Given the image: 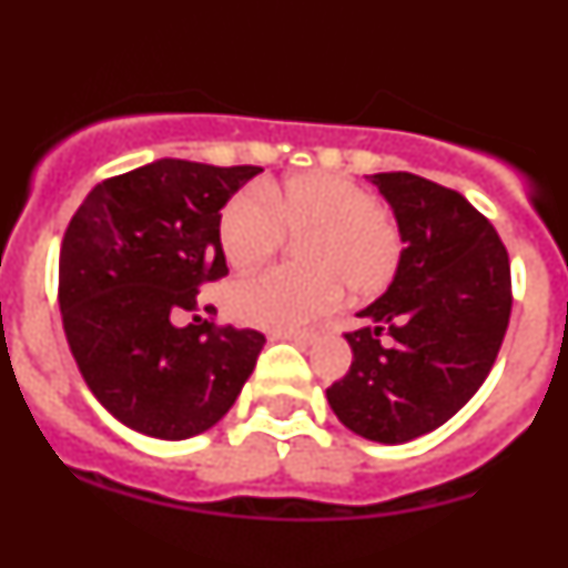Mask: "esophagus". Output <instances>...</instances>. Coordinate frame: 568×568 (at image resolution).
<instances>
[{
	"instance_id": "esophagus-1",
	"label": "esophagus",
	"mask_w": 568,
	"mask_h": 568,
	"mask_svg": "<svg viewBox=\"0 0 568 568\" xmlns=\"http://www.w3.org/2000/svg\"><path fill=\"white\" fill-rule=\"evenodd\" d=\"M278 338H287L298 346H310L318 338V329H304V333H278Z\"/></svg>"
}]
</instances>
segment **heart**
I'll use <instances>...</instances> for the list:
<instances>
[{
	"label": "heart",
	"instance_id": "1",
	"mask_svg": "<svg viewBox=\"0 0 568 568\" xmlns=\"http://www.w3.org/2000/svg\"><path fill=\"white\" fill-rule=\"evenodd\" d=\"M284 239H298L295 267L264 270L230 290V313L273 333H293L329 313L341 287L355 301L375 298L404 261L398 222L369 190L335 173L241 190L224 204L219 241L233 267H258Z\"/></svg>",
	"mask_w": 568,
	"mask_h": 568
}]
</instances>
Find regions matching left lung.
Here are the masks:
<instances>
[{"label":"left lung","mask_w":568,"mask_h":568,"mask_svg":"<svg viewBox=\"0 0 568 568\" xmlns=\"http://www.w3.org/2000/svg\"><path fill=\"white\" fill-rule=\"evenodd\" d=\"M366 179L393 204L404 261L344 333L353 364L327 400L361 438L404 444L446 424L489 375L509 327V253L458 190L413 173Z\"/></svg>","instance_id":"8db88e82"}]
</instances>
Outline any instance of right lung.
Masks as SVG:
<instances>
[{
	"mask_svg": "<svg viewBox=\"0 0 568 568\" xmlns=\"http://www.w3.org/2000/svg\"><path fill=\"white\" fill-rule=\"evenodd\" d=\"M258 173L159 159L97 184L64 230L59 310L70 353L99 404L135 433H207L253 373L258 329L181 321L199 310L204 284L227 275L222 207Z\"/></svg>",
	"mask_w": 568,
	"mask_h": 568,
	"instance_id": "obj_1",
	"label": "right lung"
}]
</instances>
